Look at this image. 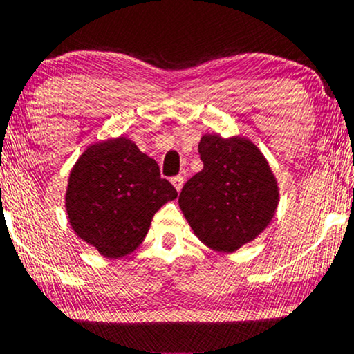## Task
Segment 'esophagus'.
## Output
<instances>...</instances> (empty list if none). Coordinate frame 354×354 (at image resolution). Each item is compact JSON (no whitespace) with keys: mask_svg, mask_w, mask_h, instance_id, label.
I'll list each match as a JSON object with an SVG mask.
<instances>
[{"mask_svg":"<svg viewBox=\"0 0 354 354\" xmlns=\"http://www.w3.org/2000/svg\"><path fill=\"white\" fill-rule=\"evenodd\" d=\"M172 185L177 189V192H180L182 187H184V177H182V176L174 177L172 178Z\"/></svg>","mask_w":354,"mask_h":354,"instance_id":"1","label":"esophagus"}]
</instances>
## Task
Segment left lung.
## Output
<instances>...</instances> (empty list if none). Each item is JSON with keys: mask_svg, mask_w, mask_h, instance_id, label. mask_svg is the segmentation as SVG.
I'll use <instances>...</instances> for the list:
<instances>
[{"mask_svg": "<svg viewBox=\"0 0 354 354\" xmlns=\"http://www.w3.org/2000/svg\"><path fill=\"white\" fill-rule=\"evenodd\" d=\"M204 169L185 182L178 196L194 234L219 253H233L272 223L280 201L279 180L250 138L201 136Z\"/></svg>", "mask_w": 354, "mask_h": 354, "instance_id": "left-lung-1", "label": "left lung"}]
</instances>
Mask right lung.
Returning <instances> with one entry per match:
<instances>
[{"mask_svg":"<svg viewBox=\"0 0 354 354\" xmlns=\"http://www.w3.org/2000/svg\"><path fill=\"white\" fill-rule=\"evenodd\" d=\"M177 191L158 163L128 136L91 143L72 167L66 187L69 223L102 257L123 258L145 239L155 212Z\"/></svg>","mask_w":354,"mask_h":354,"instance_id":"add662e5","label":"right lung"}]
</instances>
